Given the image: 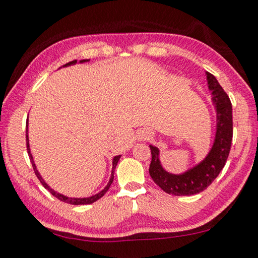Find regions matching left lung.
Segmentation results:
<instances>
[{
  "instance_id": "obj_1",
  "label": "left lung",
  "mask_w": 258,
  "mask_h": 258,
  "mask_svg": "<svg viewBox=\"0 0 258 258\" xmlns=\"http://www.w3.org/2000/svg\"><path fill=\"white\" fill-rule=\"evenodd\" d=\"M207 80L217 111V132L208 156L199 165L182 174L175 175L163 169L159 159V149L150 145L152 156L149 168L150 176L168 194L194 195L207 189L223 169L230 152L233 133L231 101L214 76L207 72Z\"/></svg>"
}]
</instances>
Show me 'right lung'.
<instances>
[{"label": "right lung", "mask_w": 258, "mask_h": 258, "mask_svg": "<svg viewBox=\"0 0 258 258\" xmlns=\"http://www.w3.org/2000/svg\"><path fill=\"white\" fill-rule=\"evenodd\" d=\"M89 59H82L80 60V63H83V62H88ZM78 62V60H72V62H69L64 65V67H69V65H72V64H76ZM26 140H27V150H28V154H29V158H30V161H31V165H32V168H34V171L35 174L37 176V178L40 180L41 184H43V186L45 187L46 189H47L49 193H51V195L55 196L56 199H58L59 201H62V202H65V203H69V204H73V205H84V204H91L93 202H96V201H98L99 199H101L102 196H104L106 194V191L109 189V187L111 185V182H113L114 180V172H115V168L117 166V162H118L120 156H116L114 157L113 159V170H111V175H110V179L108 181V184H107V186L105 187L104 189H102L101 191H99V193L93 195V196H90V198H83V199H73V198H68V196H64L62 194L57 193V191H55L54 189H51L50 187L46 184L45 180L41 178V176L39 175L38 170H37V167L35 165L34 162V159H32V156H31V152H30V148H29V139H28V121H27V128H26Z\"/></svg>", "instance_id": "obj_1"}]
</instances>
